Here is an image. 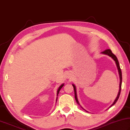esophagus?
<instances>
[{"mask_svg": "<svg viewBox=\"0 0 130 130\" xmlns=\"http://www.w3.org/2000/svg\"><path fill=\"white\" fill-rule=\"evenodd\" d=\"M69 76H70V75H69ZM69 77H70V76H69Z\"/></svg>", "mask_w": 130, "mask_h": 130, "instance_id": "1", "label": "esophagus"}]
</instances>
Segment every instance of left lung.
I'll use <instances>...</instances> for the list:
<instances>
[{
  "label": "left lung",
  "mask_w": 130,
  "mask_h": 130,
  "mask_svg": "<svg viewBox=\"0 0 130 130\" xmlns=\"http://www.w3.org/2000/svg\"><path fill=\"white\" fill-rule=\"evenodd\" d=\"M102 53L104 54H106V55H108V56H111V58H112L113 60H115V63H116V64H117V66L118 68V71H119V76H120V85H119V92H118V96L117 97V98L115 100V101L113 103H112V105L110 106V107L112 106H113V104H115L116 103H117V101L119 99V96H120V91H121V87H122V71H121V69H120V66H119V61H118V59L117 58V56H116L114 54H113L112 51H111V50L110 49H107L106 50H104V51L102 52ZM73 86V87H74V93H75V98L76 101L77 102V103H78L79 105H80L79 104V103L78 102V100L77 99V95H76V87L74 85H72Z\"/></svg>",
  "instance_id": "left-lung-1"
}]
</instances>
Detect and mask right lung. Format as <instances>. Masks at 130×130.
I'll return each mask as SVG.
<instances>
[{"label": "right lung", "mask_w": 130, "mask_h": 130, "mask_svg": "<svg viewBox=\"0 0 130 130\" xmlns=\"http://www.w3.org/2000/svg\"><path fill=\"white\" fill-rule=\"evenodd\" d=\"M63 85H61L60 86V87H59V88H58V91H57V96H58V94H59V91H60V89H61V88H62L63 87ZM57 98H58V96H57ZM56 101H57V100H56Z\"/></svg>", "instance_id": "1"}]
</instances>
